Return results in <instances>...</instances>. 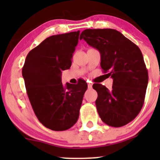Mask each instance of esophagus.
Returning a JSON list of instances; mask_svg holds the SVG:
<instances>
[{
	"label": "esophagus",
	"instance_id": "1",
	"mask_svg": "<svg viewBox=\"0 0 160 160\" xmlns=\"http://www.w3.org/2000/svg\"><path fill=\"white\" fill-rule=\"evenodd\" d=\"M92 85H93V84H92L91 83H90V82H89V83H88V88H90H90H92Z\"/></svg>",
	"mask_w": 160,
	"mask_h": 160
}]
</instances>
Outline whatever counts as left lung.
Wrapping results in <instances>:
<instances>
[{"label":"left lung","mask_w":160,"mask_h":160,"mask_svg":"<svg viewBox=\"0 0 160 160\" xmlns=\"http://www.w3.org/2000/svg\"><path fill=\"white\" fill-rule=\"evenodd\" d=\"M101 53V67L113 79L108 90L100 83L93 88L98 92L96 107L101 120L112 127H122L132 122L144 104L149 76L139 48L111 28L86 29L80 39Z\"/></svg>","instance_id":"obj_1"}]
</instances>
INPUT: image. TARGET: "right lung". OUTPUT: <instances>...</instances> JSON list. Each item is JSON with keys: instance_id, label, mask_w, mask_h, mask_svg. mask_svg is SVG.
Instances as JSON below:
<instances>
[{"instance_id": "1", "label": "right lung", "mask_w": 160, "mask_h": 160, "mask_svg": "<svg viewBox=\"0 0 160 160\" xmlns=\"http://www.w3.org/2000/svg\"><path fill=\"white\" fill-rule=\"evenodd\" d=\"M80 31L52 35L26 56L22 76L32 109L47 128L64 131L77 122L88 84L62 83V72L70 68Z\"/></svg>"}]
</instances>
